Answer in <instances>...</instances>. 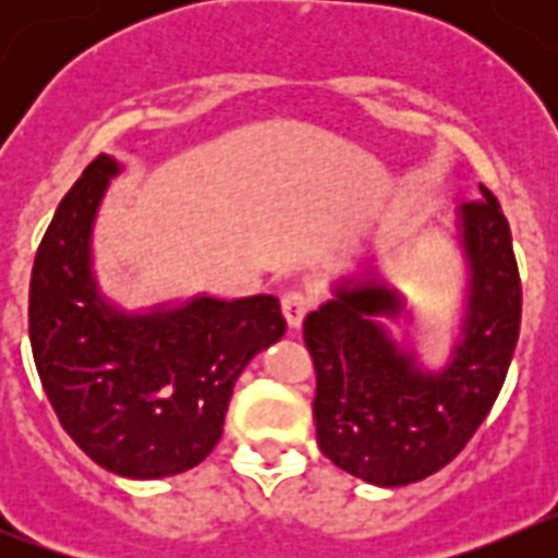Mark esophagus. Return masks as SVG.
Masks as SVG:
<instances>
[{
    "label": "esophagus",
    "mask_w": 558,
    "mask_h": 558,
    "mask_svg": "<svg viewBox=\"0 0 558 558\" xmlns=\"http://www.w3.org/2000/svg\"><path fill=\"white\" fill-rule=\"evenodd\" d=\"M307 310H310V295L295 293V290H290V293L282 295V313H284V318H288V324L293 329L302 327Z\"/></svg>",
    "instance_id": "obj_1"
}]
</instances>
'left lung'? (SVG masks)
<instances>
[{
  "mask_svg": "<svg viewBox=\"0 0 558 558\" xmlns=\"http://www.w3.org/2000/svg\"><path fill=\"white\" fill-rule=\"evenodd\" d=\"M463 259L458 327L441 366H427L411 338L388 322L413 324L408 299L377 268L332 282V299L304 318L318 391V447L372 486H408L466 447L495 405L520 335L522 290L511 229L481 186L477 204L456 209Z\"/></svg>",
  "mask_w": 558,
  "mask_h": 558,
  "instance_id": "8db88e82",
  "label": "left lung"
}]
</instances>
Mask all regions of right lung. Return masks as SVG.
Wrapping results in <instances>:
<instances>
[{
    "label": "right lung",
    "mask_w": 558,
    "mask_h": 558,
    "mask_svg": "<svg viewBox=\"0 0 558 558\" xmlns=\"http://www.w3.org/2000/svg\"><path fill=\"white\" fill-rule=\"evenodd\" d=\"M120 172L102 153L58 204L33 263L29 343L72 441L113 475L156 481L215 450L236 377L288 324L265 293L111 302L95 270V223Z\"/></svg>",
    "instance_id": "1"
}]
</instances>
